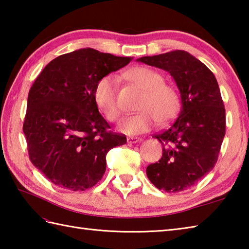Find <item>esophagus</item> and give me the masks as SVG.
Returning <instances> with one entry per match:
<instances>
[{
  "label": "esophagus",
  "mask_w": 249,
  "mask_h": 249,
  "mask_svg": "<svg viewBox=\"0 0 249 249\" xmlns=\"http://www.w3.org/2000/svg\"><path fill=\"white\" fill-rule=\"evenodd\" d=\"M139 141H141V139L138 138V137H128L127 138L128 143H137V142Z\"/></svg>",
  "instance_id": "34e87169"
}]
</instances>
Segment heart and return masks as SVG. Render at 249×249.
<instances>
[{
	"mask_svg": "<svg viewBox=\"0 0 249 249\" xmlns=\"http://www.w3.org/2000/svg\"><path fill=\"white\" fill-rule=\"evenodd\" d=\"M129 81L142 89L137 109L140 110L121 122L119 129L127 135H139L157 124L165 125L176 118L181 109L178 91L165 82L160 72L150 67H134L126 72ZM119 81L108 75L100 79L94 89V100L100 112L110 122L119 121L122 110L118 102Z\"/></svg>",
	"mask_w": 249,
	"mask_h": 249,
	"instance_id": "b5f03b06",
	"label": "heart"
}]
</instances>
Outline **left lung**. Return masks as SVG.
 Segmentation results:
<instances>
[{"label": "left lung", "instance_id": "8db88e82", "mask_svg": "<svg viewBox=\"0 0 249 249\" xmlns=\"http://www.w3.org/2000/svg\"><path fill=\"white\" fill-rule=\"evenodd\" d=\"M137 61L170 72L181 93L182 108L170 127L154 135L162 156L146 168L158 189L178 193L197 184L217 162L226 134V110L214 73L184 50Z\"/></svg>", "mask_w": 249, "mask_h": 249}]
</instances>
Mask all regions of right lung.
Listing matches in <instances>:
<instances>
[{
    "label": "right lung",
    "mask_w": 249,
    "mask_h": 249,
    "mask_svg": "<svg viewBox=\"0 0 249 249\" xmlns=\"http://www.w3.org/2000/svg\"><path fill=\"white\" fill-rule=\"evenodd\" d=\"M130 57L79 49L52 60L31 87L23 133L32 163L54 185L73 192L93 187L106 171V155L126 143L94 100L97 82Z\"/></svg>",
    "instance_id": "obj_1"
}]
</instances>
